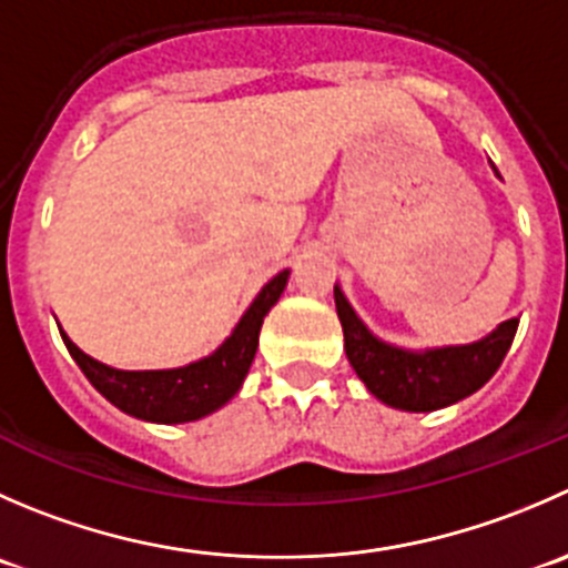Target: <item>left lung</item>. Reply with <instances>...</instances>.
<instances>
[{
	"label": "left lung",
	"mask_w": 568,
	"mask_h": 568,
	"mask_svg": "<svg viewBox=\"0 0 568 568\" xmlns=\"http://www.w3.org/2000/svg\"><path fill=\"white\" fill-rule=\"evenodd\" d=\"M335 311L344 327L346 357L368 394L377 396L383 405L407 413L438 410L480 390L505 361L519 327V318H508L486 338L471 344L407 349L377 338L357 316L338 283Z\"/></svg>",
	"instance_id": "obj_1"
}]
</instances>
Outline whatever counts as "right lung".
Listing matches in <instances>:
<instances>
[{
  "label": "right lung",
  "mask_w": 568,
  "mask_h": 568,
  "mask_svg": "<svg viewBox=\"0 0 568 568\" xmlns=\"http://www.w3.org/2000/svg\"><path fill=\"white\" fill-rule=\"evenodd\" d=\"M291 277V268L274 274L261 294L252 300L244 316L233 327V333L211 352L194 363H185L178 368H141V372H126L113 368L102 361H93L91 355L80 349L60 327L65 349L82 368L93 388L124 410L126 416L144 418L155 424H185L205 418L227 405L244 385L250 374L252 361L257 352V335H261L263 318L277 305L280 294L285 291Z\"/></svg>",
  "instance_id": "1"
}]
</instances>
